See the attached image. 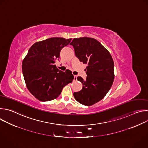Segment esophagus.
<instances>
[{
	"label": "esophagus",
	"instance_id": "1",
	"mask_svg": "<svg viewBox=\"0 0 148 148\" xmlns=\"http://www.w3.org/2000/svg\"><path fill=\"white\" fill-rule=\"evenodd\" d=\"M77 80V75H74V81H76Z\"/></svg>",
	"mask_w": 148,
	"mask_h": 148
}]
</instances>
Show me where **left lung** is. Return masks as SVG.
<instances>
[{"instance_id": "obj_1", "label": "left lung", "mask_w": 148, "mask_h": 148, "mask_svg": "<svg viewBox=\"0 0 148 148\" xmlns=\"http://www.w3.org/2000/svg\"><path fill=\"white\" fill-rule=\"evenodd\" d=\"M70 45L73 46L80 62L87 64L86 79L81 77L77 78L82 84V89L74 92V97L79 103L91 106L103 99L112 85L115 77L113 59L95 38H74Z\"/></svg>"}]
</instances>
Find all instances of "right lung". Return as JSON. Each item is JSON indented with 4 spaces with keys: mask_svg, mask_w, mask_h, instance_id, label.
Returning a JSON list of instances; mask_svg holds the SVG:
<instances>
[{
    "mask_svg": "<svg viewBox=\"0 0 148 148\" xmlns=\"http://www.w3.org/2000/svg\"><path fill=\"white\" fill-rule=\"evenodd\" d=\"M71 39L53 37L36 42L23 59L22 71L26 87L39 101L57 98L63 87L73 81L74 75L70 70L63 72L54 65L60 58L61 50Z\"/></svg>",
    "mask_w": 148,
    "mask_h": 148,
    "instance_id": "right-lung-1",
    "label": "right lung"
}]
</instances>
